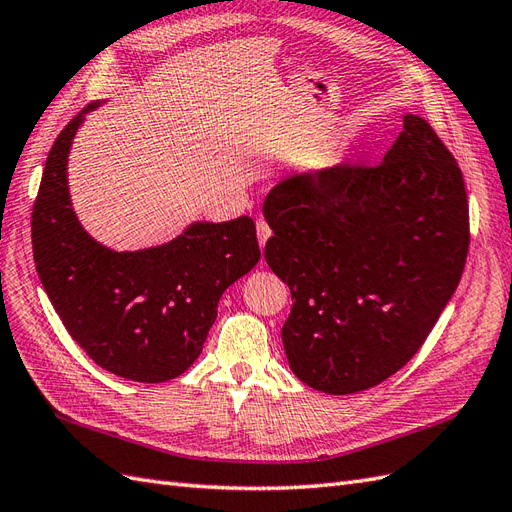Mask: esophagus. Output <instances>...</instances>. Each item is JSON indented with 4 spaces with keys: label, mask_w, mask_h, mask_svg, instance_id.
<instances>
[{
    "label": "esophagus",
    "mask_w": 512,
    "mask_h": 512,
    "mask_svg": "<svg viewBox=\"0 0 512 512\" xmlns=\"http://www.w3.org/2000/svg\"><path fill=\"white\" fill-rule=\"evenodd\" d=\"M256 235H258L260 247H265V243H267L269 237H271V226L267 224L265 218H258V220H256Z\"/></svg>",
    "instance_id": "esophagus-1"
}]
</instances>
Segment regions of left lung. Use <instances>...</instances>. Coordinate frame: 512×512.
Returning a JSON list of instances; mask_svg holds the SVG:
<instances>
[{"label":"left lung","instance_id":"obj_1","mask_svg":"<svg viewBox=\"0 0 512 512\" xmlns=\"http://www.w3.org/2000/svg\"><path fill=\"white\" fill-rule=\"evenodd\" d=\"M265 258L290 286V369L331 395L371 389L421 350L461 280L470 209L461 168L423 117L378 164L280 181Z\"/></svg>","mask_w":512,"mask_h":512}]
</instances>
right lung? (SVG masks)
<instances>
[{"mask_svg":"<svg viewBox=\"0 0 512 512\" xmlns=\"http://www.w3.org/2000/svg\"><path fill=\"white\" fill-rule=\"evenodd\" d=\"M85 106L59 132L32 211L40 282L70 337L115 376L166 382L196 359L222 292L260 260L256 224L198 222L160 247L113 252L91 239L70 207L68 151Z\"/></svg>","mask_w":512,"mask_h":512,"instance_id":"right-lung-1","label":"right lung"}]
</instances>
